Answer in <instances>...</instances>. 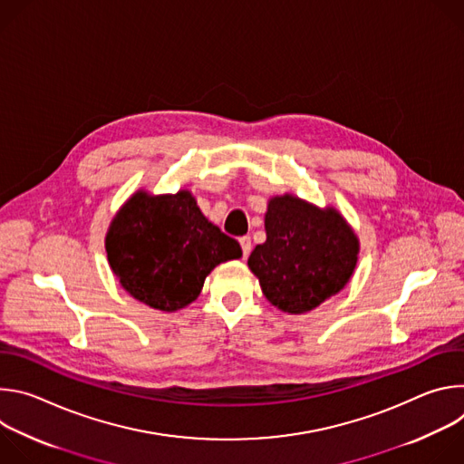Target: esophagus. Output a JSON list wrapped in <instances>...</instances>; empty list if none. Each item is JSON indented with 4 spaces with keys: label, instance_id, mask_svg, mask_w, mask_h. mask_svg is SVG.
Here are the masks:
<instances>
[{
    "label": "esophagus",
    "instance_id": "34e87169",
    "mask_svg": "<svg viewBox=\"0 0 464 464\" xmlns=\"http://www.w3.org/2000/svg\"><path fill=\"white\" fill-rule=\"evenodd\" d=\"M238 242H240V246H242V255L247 256L249 251H251V238H249V237H242Z\"/></svg>",
    "mask_w": 464,
    "mask_h": 464
}]
</instances>
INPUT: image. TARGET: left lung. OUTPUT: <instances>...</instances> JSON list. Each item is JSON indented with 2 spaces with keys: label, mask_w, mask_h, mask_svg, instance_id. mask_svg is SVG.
<instances>
[{
  "label": "left lung",
  "mask_w": 464,
  "mask_h": 464,
  "mask_svg": "<svg viewBox=\"0 0 464 464\" xmlns=\"http://www.w3.org/2000/svg\"><path fill=\"white\" fill-rule=\"evenodd\" d=\"M264 227L266 242L255 246L247 266L279 310L310 312L353 277L360 242L334 208L319 209L294 194L274 196Z\"/></svg>",
  "instance_id": "left-lung-1"
}]
</instances>
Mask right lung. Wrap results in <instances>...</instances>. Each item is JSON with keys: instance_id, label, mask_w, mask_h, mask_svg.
Masks as SVG:
<instances>
[{"instance_id": "right-lung-1", "label": "right lung", "mask_w": 464, "mask_h": 464, "mask_svg": "<svg viewBox=\"0 0 464 464\" xmlns=\"http://www.w3.org/2000/svg\"><path fill=\"white\" fill-rule=\"evenodd\" d=\"M104 244L121 286L161 312L190 304L220 262L242 256L240 244L202 215L188 190L131 194Z\"/></svg>"}]
</instances>
